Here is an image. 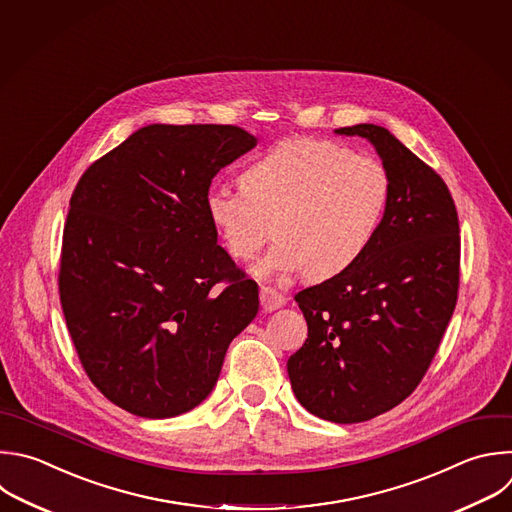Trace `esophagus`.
<instances>
[{"label": "esophagus", "instance_id": "obj_1", "mask_svg": "<svg viewBox=\"0 0 512 512\" xmlns=\"http://www.w3.org/2000/svg\"><path fill=\"white\" fill-rule=\"evenodd\" d=\"M259 297H261V305H263V309L267 313H271V311H275V309H279V307H283L287 303L285 295H281L273 287H261Z\"/></svg>", "mask_w": 512, "mask_h": 512}]
</instances>
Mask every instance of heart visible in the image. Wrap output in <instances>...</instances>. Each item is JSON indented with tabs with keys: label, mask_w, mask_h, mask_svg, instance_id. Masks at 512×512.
Masks as SVG:
<instances>
[{
	"label": "heart",
	"mask_w": 512,
	"mask_h": 512,
	"mask_svg": "<svg viewBox=\"0 0 512 512\" xmlns=\"http://www.w3.org/2000/svg\"><path fill=\"white\" fill-rule=\"evenodd\" d=\"M239 185L209 187L205 215L241 261L257 255L273 219L277 243L255 269L263 279L350 271L374 245L390 203L378 158L319 138L279 142L241 170Z\"/></svg>",
	"instance_id": "b5f03b06"
}]
</instances>
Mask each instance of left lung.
<instances>
[{"label":"left lung","instance_id":"1","mask_svg":"<svg viewBox=\"0 0 512 512\" xmlns=\"http://www.w3.org/2000/svg\"><path fill=\"white\" fill-rule=\"evenodd\" d=\"M362 136L390 177V203L368 255L295 295L307 339L287 362L299 404L335 424L372 420L424 378L458 295V215L446 183L388 128Z\"/></svg>","mask_w":512,"mask_h":512}]
</instances>
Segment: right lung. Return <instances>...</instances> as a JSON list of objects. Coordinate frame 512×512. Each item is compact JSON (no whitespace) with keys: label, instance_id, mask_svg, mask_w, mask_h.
I'll return each instance as SVG.
<instances>
[{"label":"right lung","instance_id":"add662e5","mask_svg":"<svg viewBox=\"0 0 512 512\" xmlns=\"http://www.w3.org/2000/svg\"><path fill=\"white\" fill-rule=\"evenodd\" d=\"M257 142L231 124H148L76 185L60 301L88 378L130 414L199 406L259 311L257 283L217 245L203 205L219 170Z\"/></svg>","mask_w":512,"mask_h":512}]
</instances>
